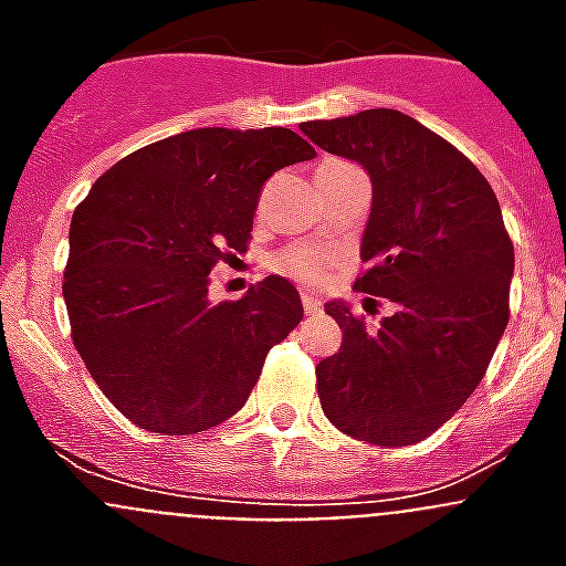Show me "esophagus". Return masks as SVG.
Listing matches in <instances>:
<instances>
[{"label": "esophagus", "instance_id": "1", "mask_svg": "<svg viewBox=\"0 0 566 566\" xmlns=\"http://www.w3.org/2000/svg\"><path fill=\"white\" fill-rule=\"evenodd\" d=\"M300 300H303V312H306V317H317V314L323 312V308H319V300L314 297L308 289H303V292H300Z\"/></svg>", "mask_w": 566, "mask_h": 566}]
</instances>
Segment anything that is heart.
I'll list each match as a JSON object with an SVG mask.
<instances>
[{"instance_id":"b5f03b06","label":"heart","mask_w":566,"mask_h":566,"mask_svg":"<svg viewBox=\"0 0 566 566\" xmlns=\"http://www.w3.org/2000/svg\"><path fill=\"white\" fill-rule=\"evenodd\" d=\"M332 266V254L319 247H289L272 258V269L300 283H319Z\"/></svg>"}]
</instances>
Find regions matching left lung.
Masks as SVG:
<instances>
[{"label": "left lung", "mask_w": 566, "mask_h": 566, "mask_svg": "<svg viewBox=\"0 0 566 566\" xmlns=\"http://www.w3.org/2000/svg\"><path fill=\"white\" fill-rule=\"evenodd\" d=\"M300 129L371 175L354 289L397 306L368 328L328 303L343 345L317 365L323 413L379 448L422 442L476 391L507 326L513 240L496 192L453 144L399 109Z\"/></svg>", "instance_id": "1"}]
</instances>
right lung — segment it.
<instances>
[{
    "label": "right lung",
    "mask_w": 566,
    "mask_h": 566,
    "mask_svg": "<svg viewBox=\"0 0 566 566\" xmlns=\"http://www.w3.org/2000/svg\"><path fill=\"white\" fill-rule=\"evenodd\" d=\"M286 127H201L135 149L73 212L62 294L90 377L133 424L187 437L243 408L269 348L303 319L289 280L209 303L243 254L263 184L314 158Z\"/></svg>",
    "instance_id": "1"
}]
</instances>
